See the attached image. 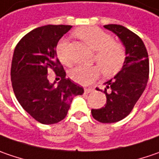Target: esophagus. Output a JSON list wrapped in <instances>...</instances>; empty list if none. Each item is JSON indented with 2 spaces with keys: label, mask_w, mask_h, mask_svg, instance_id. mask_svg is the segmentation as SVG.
<instances>
[{
  "label": "esophagus",
  "mask_w": 159,
  "mask_h": 159,
  "mask_svg": "<svg viewBox=\"0 0 159 159\" xmlns=\"http://www.w3.org/2000/svg\"><path fill=\"white\" fill-rule=\"evenodd\" d=\"M93 92V88H84V93H90Z\"/></svg>",
  "instance_id": "obj_1"
}]
</instances>
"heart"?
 Masks as SVG:
<instances>
[{"label":"heart","mask_w":159,"mask_h":159,"mask_svg":"<svg viewBox=\"0 0 159 159\" xmlns=\"http://www.w3.org/2000/svg\"><path fill=\"white\" fill-rule=\"evenodd\" d=\"M75 35L84 41L95 52L93 59L98 66H76L69 71V77L75 83L87 85L99 78L100 70L105 76H113L119 73L126 61V51L119 42L113 40L111 34L96 26L77 29ZM56 54L65 65H71L66 40H60L56 46Z\"/></svg>","instance_id":"obj_1"}]
</instances>
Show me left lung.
Instances as JSON below:
<instances>
[{
	"mask_svg": "<svg viewBox=\"0 0 159 159\" xmlns=\"http://www.w3.org/2000/svg\"><path fill=\"white\" fill-rule=\"evenodd\" d=\"M104 27L120 38L126 51L123 69L105 83L107 103L101 108L92 109L95 120L110 124L124 119L133 110L147 86L149 63L146 47L136 34L120 25H106ZM107 89L109 93H107Z\"/></svg>",
	"mask_w": 159,
	"mask_h": 159,
	"instance_id": "left-lung-1",
	"label": "left lung"
}]
</instances>
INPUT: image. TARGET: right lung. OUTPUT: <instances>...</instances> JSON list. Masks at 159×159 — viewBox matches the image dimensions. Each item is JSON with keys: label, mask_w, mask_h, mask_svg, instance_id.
I'll list each match as a JSON object with an SVG mask.
<instances>
[{"label": "right lung", "mask_w": 159, "mask_h": 159, "mask_svg": "<svg viewBox=\"0 0 159 159\" xmlns=\"http://www.w3.org/2000/svg\"><path fill=\"white\" fill-rule=\"evenodd\" d=\"M72 25H48L37 27L18 42L11 62L12 88L21 107L39 123L57 124L66 117L74 96L83 87L66 78L56 54L57 43ZM52 69L61 81L58 86L48 80Z\"/></svg>", "instance_id": "1"}]
</instances>
